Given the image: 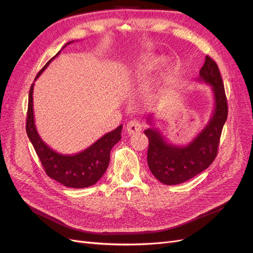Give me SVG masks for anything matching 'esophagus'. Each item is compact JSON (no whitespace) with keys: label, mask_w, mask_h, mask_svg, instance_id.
<instances>
[{"label":"esophagus","mask_w":253,"mask_h":253,"mask_svg":"<svg viewBox=\"0 0 253 253\" xmlns=\"http://www.w3.org/2000/svg\"><path fill=\"white\" fill-rule=\"evenodd\" d=\"M141 125L138 120H131L126 125V132L128 135H133L135 133H139L141 131Z\"/></svg>","instance_id":"esophagus-1"}]
</instances>
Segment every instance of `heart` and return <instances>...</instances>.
Instances as JSON below:
<instances>
[{"label": "heart", "mask_w": 253, "mask_h": 253, "mask_svg": "<svg viewBox=\"0 0 253 253\" xmlns=\"http://www.w3.org/2000/svg\"><path fill=\"white\" fill-rule=\"evenodd\" d=\"M163 63V58L157 57V56H151L144 58L138 64L134 66L133 70L129 72L127 82L131 86H138L141 84L147 82L153 75L156 73V71L159 68L160 64ZM167 82V73L163 74L162 78H160L156 89H155V95H157L164 85Z\"/></svg>", "instance_id": "obj_1"}]
</instances>
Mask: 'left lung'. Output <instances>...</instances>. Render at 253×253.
I'll return each instance as SVG.
<instances>
[{"label":"left lung","instance_id":"obj_1","mask_svg":"<svg viewBox=\"0 0 253 253\" xmlns=\"http://www.w3.org/2000/svg\"><path fill=\"white\" fill-rule=\"evenodd\" d=\"M197 80L211 86L214 110L208 124L192 141L186 145H177L168 141L154 126L144 131L149 138L148 166L152 174L168 186L178 185L194 177L210 167L217 155L220 134L228 116V105L218 66L209 56H206ZM148 124L153 126L152 115L148 117Z\"/></svg>","mask_w":253,"mask_h":253}]
</instances>
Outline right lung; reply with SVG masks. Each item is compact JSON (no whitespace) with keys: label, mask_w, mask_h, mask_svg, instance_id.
Returning <instances> with one entry per match:
<instances>
[{"label":"right lung","mask_w":253,"mask_h":253,"mask_svg":"<svg viewBox=\"0 0 253 253\" xmlns=\"http://www.w3.org/2000/svg\"><path fill=\"white\" fill-rule=\"evenodd\" d=\"M73 42L66 43L62 49ZM60 52L61 50L45 64L35 80L40 77L45 68ZM34 85L35 83L32 84L29 89L26 133L30 142L34 145L37 155L41 160L45 172L50 178L68 188L81 189L95 185L108 169L111 150L121 139L122 125L114 131L103 135L85 150L72 155L61 154L45 143L37 131L34 117Z\"/></svg>","instance_id":"obj_1"}]
</instances>
